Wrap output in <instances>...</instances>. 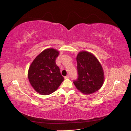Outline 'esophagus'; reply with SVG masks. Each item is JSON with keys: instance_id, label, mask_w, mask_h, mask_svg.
<instances>
[{"instance_id": "34e87169", "label": "esophagus", "mask_w": 131, "mask_h": 131, "mask_svg": "<svg viewBox=\"0 0 131 131\" xmlns=\"http://www.w3.org/2000/svg\"><path fill=\"white\" fill-rule=\"evenodd\" d=\"M70 78V76H69V75H67V76H66L65 77H64V78L65 79H69Z\"/></svg>"}]
</instances>
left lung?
I'll return each instance as SVG.
<instances>
[{
  "mask_svg": "<svg viewBox=\"0 0 131 131\" xmlns=\"http://www.w3.org/2000/svg\"><path fill=\"white\" fill-rule=\"evenodd\" d=\"M78 78L73 82L83 93L91 94L101 89L104 82L102 67L93 54L86 51L79 52L77 57Z\"/></svg>",
  "mask_w": 131,
  "mask_h": 131,
  "instance_id": "obj_1",
  "label": "left lung"
}]
</instances>
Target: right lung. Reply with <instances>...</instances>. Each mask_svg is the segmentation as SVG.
<instances>
[{"label": "right lung", "mask_w": 131, "mask_h": 131, "mask_svg": "<svg viewBox=\"0 0 131 131\" xmlns=\"http://www.w3.org/2000/svg\"><path fill=\"white\" fill-rule=\"evenodd\" d=\"M59 52L47 49L34 59L29 68L28 77L31 85L40 94L53 93L64 80L56 59Z\"/></svg>", "instance_id": "add662e5"}]
</instances>
